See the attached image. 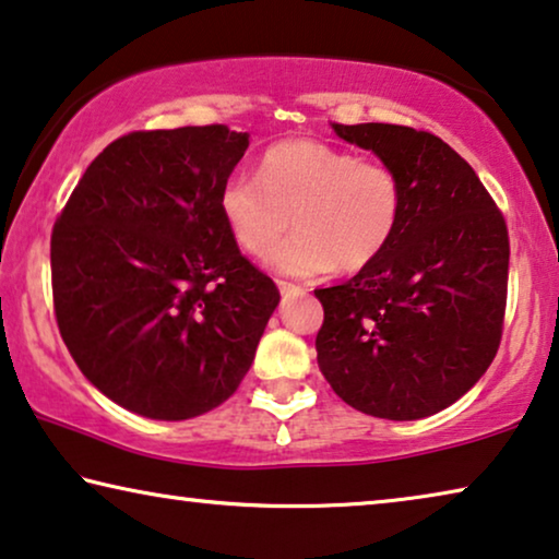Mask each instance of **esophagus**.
I'll return each mask as SVG.
<instances>
[{
    "label": "esophagus",
    "instance_id": "obj_1",
    "mask_svg": "<svg viewBox=\"0 0 559 559\" xmlns=\"http://www.w3.org/2000/svg\"><path fill=\"white\" fill-rule=\"evenodd\" d=\"M278 288H281L283 296H298V294H304V288L298 286V283H290V281H278Z\"/></svg>",
    "mask_w": 559,
    "mask_h": 559
}]
</instances>
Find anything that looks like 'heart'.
<instances>
[{
  "instance_id": "heart-1",
  "label": "heart",
  "mask_w": 559,
  "mask_h": 559,
  "mask_svg": "<svg viewBox=\"0 0 559 559\" xmlns=\"http://www.w3.org/2000/svg\"><path fill=\"white\" fill-rule=\"evenodd\" d=\"M221 213L248 255H276L290 276L361 271L386 251L404 213V186L394 168L361 160L321 140H281L261 155L255 178L230 175L221 188Z\"/></svg>"
}]
</instances>
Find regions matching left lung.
I'll return each instance as SVG.
<instances>
[{"label":"left lung","instance_id":"left-lung-1","mask_svg":"<svg viewBox=\"0 0 559 559\" xmlns=\"http://www.w3.org/2000/svg\"><path fill=\"white\" fill-rule=\"evenodd\" d=\"M333 132L394 168L399 228L371 265L319 288V369L348 406L412 421L464 396L502 341L510 236L477 173L431 132L331 122Z\"/></svg>","mask_w":559,"mask_h":559}]
</instances>
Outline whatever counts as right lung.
<instances>
[{"instance_id": "add662e5", "label": "right lung", "mask_w": 559, "mask_h": 559, "mask_svg": "<svg viewBox=\"0 0 559 559\" xmlns=\"http://www.w3.org/2000/svg\"><path fill=\"white\" fill-rule=\"evenodd\" d=\"M246 147L248 132L226 124L128 132L90 163L55 221L64 346L107 399L147 419L226 402L281 301L221 213Z\"/></svg>"}]
</instances>
